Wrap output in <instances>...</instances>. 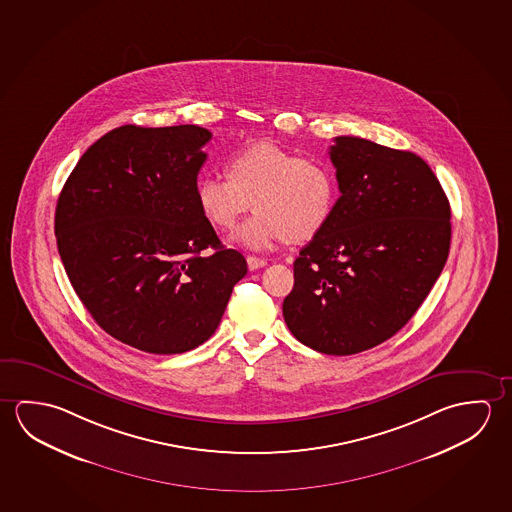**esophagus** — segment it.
Segmentation results:
<instances>
[{
    "label": "esophagus",
    "instance_id": "1",
    "mask_svg": "<svg viewBox=\"0 0 512 512\" xmlns=\"http://www.w3.org/2000/svg\"><path fill=\"white\" fill-rule=\"evenodd\" d=\"M246 262H248V268H250V271L264 268V266L268 264V260L259 259V257H253V255H248V257H246Z\"/></svg>",
    "mask_w": 512,
    "mask_h": 512
}]
</instances>
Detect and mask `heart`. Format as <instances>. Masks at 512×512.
<instances>
[{"label":"heart","instance_id":"1","mask_svg":"<svg viewBox=\"0 0 512 512\" xmlns=\"http://www.w3.org/2000/svg\"><path fill=\"white\" fill-rule=\"evenodd\" d=\"M227 176H198L196 205L218 230L234 227L250 205L252 218L235 230L234 241L250 250L307 243L321 234L337 203V178L323 160L296 157L273 141H255L225 160Z\"/></svg>","mask_w":512,"mask_h":512}]
</instances>
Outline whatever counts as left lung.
Returning a JSON list of instances; mask_svg holds the SVG:
<instances>
[{
    "instance_id": "obj_1",
    "label": "left lung",
    "mask_w": 512,
    "mask_h": 512,
    "mask_svg": "<svg viewBox=\"0 0 512 512\" xmlns=\"http://www.w3.org/2000/svg\"><path fill=\"white\" fill-rule=\"evenodd\" d=\"M330 146L341 196L294 260L285 325L327 355L364 352L414 316L450 252V203L427 162L361 137Z\"/></svg>"
}]
</instances>
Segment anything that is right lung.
Listing matches in <instances>:
<instances>
[{"mask_svg":"<svg viewBox=\"0 0 512 512\" xmlns=\"http://www.w3.org/2000/svg\"><path fill=\"white\" fill-rule=\"evenodd\" d=\"M210 137L196 125L114 128L80 157L57 202L75 293L107 334L143 352L205 343L248 271L194 198Z\"/></svg>","mask_w":512,"mask_h":512,"instance_id":"obj_1","label":"right lung"}]
</instances>
